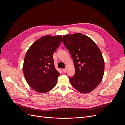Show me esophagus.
Listing matches in <instances>:
<instances>
[{
    "label": "esophagus",
    "mask_w": 125,
    "mask_h": 125,
    "mask_svg": "<svg viewBox=\"0 0 125 125\" xmlns=\"http://www.w3.org/2000/svg\"><path fill=\"white\" fill-rule=\"evenodd\" d=\"M67 68H65L62 69V71L64 72V73H66V72L67 71Z\"/></svg>",
    "instance_id": "esophagus-1"
}]
</instances>
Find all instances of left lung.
<instances>
[{
    "label": "left lung",
    "instance_id": "8db88e82",
    "mask_svg": "<svg viewBox=\"0 0 125 125\" xmlns=\"http://www.w3.org/2000/svg\"><path fill=\"white\" fill-rule=\"evenodd\" d=\"M62 42L73 59L75 74L71 84L82 93L91 92L99 85L104 73V61L100 48L89 37L81 33L66 35Z\"/></svg>",
    "mask_w": 125,
    "mask_h": 125
}]
</instances>
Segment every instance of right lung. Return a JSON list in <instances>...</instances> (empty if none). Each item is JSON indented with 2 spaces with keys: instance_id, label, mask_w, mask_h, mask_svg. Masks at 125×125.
Masks as SVG:
<instances>
[{
  "instance_id": "add662e5",
  "label": "right lung",
  "mask_w": 125,
  "mask_h": 125,
  "mask_svg": "<svg viewBox=\"0 0 125 125\" xmlns=\"http://www.w3.org/2000/svg\"><path fill=\"white\" fill-rule=\"evenodd\" d=\"M62 36L46 35L36 40L26 52L23 66L25 80L34 90L46 93L54 88L60 73L55 69L53 54Z\"/></svg>"
}]
</instances>
